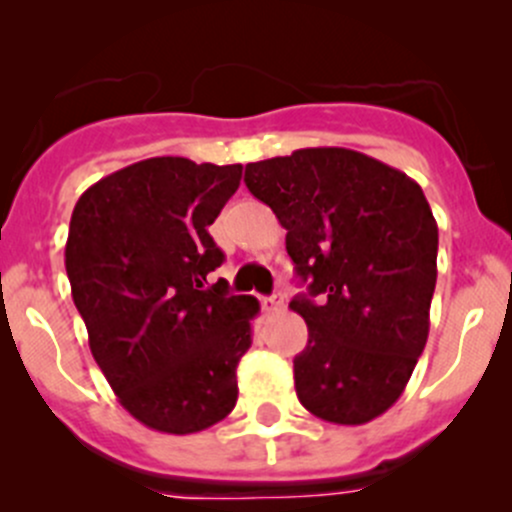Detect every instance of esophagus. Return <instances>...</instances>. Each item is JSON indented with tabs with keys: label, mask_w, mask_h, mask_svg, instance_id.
<instances>
[{
	"label": "esophagus",
	"mask_w": 512,
	"mask_h": 512,
	"mask_svg": "<svg viewBox=\"0 0 512 512\" xmlns=\"http://www.w3.org/2000/svg\"><path fill=\"white\" fill-rule=\"evenodd\" d=\"M285 304V297L282 294H272V297H262V307L265 309H280Z\"/></svg>",
	"instance_id": "esophagus-1"
}]
</instances>
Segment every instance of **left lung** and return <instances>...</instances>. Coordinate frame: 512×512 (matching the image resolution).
<instances>
[{
  "label": "left lung",
  "instance_id": "obj_1",
  "mask_svg": "<svg viewBox=\"0 0 512 512\" xmlns=\"http://www.w3.org/2000/svg\"><path fill=\"white\" fill-rule=\"evenodd\" d=\"M245 185L287 230L307 294L294 389L309 414L361 426L399 401L428 339L438 225L421 185L349 148L247 163Z\"/></svg>",
  "mask_w": 512,
  "mask_h": 512
}]
</instances>
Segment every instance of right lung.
<instances>
[{
  "mask_svg": "<svg viewBox=\"0 0 512 512\" xmlns=\"http://www.w3.org/2000/svg\"><path fill=\"white\" fill-rule=\"evenodd\" d=\"M240 178V163L148 158L98 180L71 213L66 275L91 354L153 431L198 433L235 409L260 304L225 280L207 287L225 260L208 227Z\"/></svg>",
  "mask_w": 512,
  "mask_h": 512,
  "instance_id": "obj_1",
  "label": "right lung"
}]
</instances>
